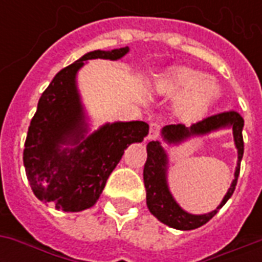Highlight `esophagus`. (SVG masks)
<instances>
[{
	"instance_id": "obj_1",
	"label": "esophagus",
	"mask_w": 262,
	"mask_h": 262,
	"mask_svg": "<svg viewBox=\"0 0 262 262\" xmlns=\"http://www.w3.org/2000/svg\"><path fill=\"white\" fill-rule=\"evenodd\" d=\"M160 135V125L159 123H150V132H148L147 140H154Z\"/></svg>"
}]
</instances>
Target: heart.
Returning a JSON list of instances; mask_svg holds the SVG:
<instances>
[{
	"label": "heart",
	"mask_w": 262,
	"mask_h": 262,
	"mask_svg": "<svg viewBox=\"0 0 262 262\" xmlns=\"http://www.w3.org/2000/svg\"><path fill=\"white\" fill-rule=\"evenodd\" d=\"M156 90L164 97H176L174 108L185 120H196L208 112L220 95L219 85L198 70L181 67L160 77Z\"/></svg>",
	"instance_id": "1"
}]
</instances>
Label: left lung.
I'll use <instances>...</instances> for the list:
<instances>
[{"instance_id":"obj_1","label":"left lung","mask_w":262,"mask_h":262,"mask_svg":"<svg viewBox=\"0 0 262 262\" xmlns=\"http://www.w3.org/2000/svg\"><path fill=\"white\" fill-rule=\"evenodd\" d=\"M243 126L244 119L234 111L222 112L205 118L193 123L189 127L185 125H167L161 129V136L168 144H180L191 137L205 136L212 132L220 129H229L233 132L234 146L237 148V167L234 171V180L231 181L230 188L222 199L217 208L203 214H192L184 210L178 205L168 187L167 172H168V154L161 146L159 140L150 142L147 144V161L143 170V180L146 187V202L150 213L157 219L177 230H193L201 227L219 212V209L225 205L234 192L237 178L240 174V163L244 153V142H243Z\"/></svg>"}]
</instances>
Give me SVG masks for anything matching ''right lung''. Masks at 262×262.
Instances as JSON below:
<instances>
[{
    "instance_id": "add662e5",
    "label": "right lung",
    "mask_w": 262,
    "mask_h": 262,
    "mask_svg": "<svg viewBox=\"0 0 262 262\" xmlns=\"http://www.w3.org/2000/svg\"><path fill=\"white\" fill-rule=\"evenodd\" d=\"M127 53V46L88 52L54 75L39 99L28 129L24 165L35 196L57 210L94 206L126 148L148 135L143 120L105 123L90 133L77 86L78 70L88 60H119Z\"/></svg>"
}]
</instances>
